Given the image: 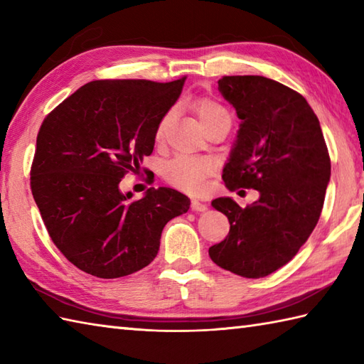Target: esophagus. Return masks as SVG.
Wrapping results in <instances>:
<instances>
[{"label": "esophagus", "mask_w": 364, "mask_h": 364, "mask_svg": "<svg viewBox=\"0 0 364 364\" xmlns=\"http://www.w3.org/2000/svg\"><path fill=\"white\" fill-rule=\"evenodd\" d=\"M191 210L194 213H205L208 210V205L203 202H198V200H192Z\"/></svg>", "instance_id": "esophagus-1"}]
</instances>
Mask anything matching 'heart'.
<instances>
[{
	"instance_id": "b5f03b06",
	"label": "heart",
	"mask_w": 364,
	"mask_h": 364,
	"mask_svg": "<svg viewBox=\"0 0 364 364\" xmlns=\"http://www.w3.org/2000/svg\"><path fill=\"white\" fill-rule=\"evenodd\" d=\"M194 107L205 128L213 125L214 122L230 120V114L225 107L211 98L197 100ZM173 109H168L158 122L156 133H154L158 141L166 136L167 128L173 120ZM211 172L213 164L210 159L194 156H176L166 162L162 167V176L170 186L188 192V194H200L205 189L206 176Z\"/></svg>"
}]
</instances>
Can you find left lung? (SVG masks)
Masks as SVG:
<instances>
[{"mask_svg": "<svg viewBox=\"0 0 364 364\" xmlns=\"http://www.w3.org/2000/svg\"><path fill=\"white\" fill-rule=\"evenodd\" d=\"M219 90L241 119L222 178L230 191L257 189L245 208L213 200L230 233L210 247L219 267L245 278L275 272L296 257L322 213L330 156L319 120L299 92L264 76H223Z\"/></svg>", "mask_w": 364, "mask_h": 364, "instance_id": "1", "label": "left lung"}]
</instances>
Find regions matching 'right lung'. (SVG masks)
Masks as SVG:
<instances>
[{"instance_id":"add662e5","label":"right lung","mask_w":364,"mask_h":364,"mask_svg":"<svg viewBox=\"0 0 364 364\" xmlns=\"http://www.w3.org/2000/svg\"><path fill=\"white\" fill-rule=\"evenodd\" d=\"M184 81H92L45 117L31 191L51 241L82 272L119 278L144 269L166 223L188 213L191 200L175 189L150 188L139 200L120 191L151 154L158 122Z\"/></svg>"}]
</instances>
